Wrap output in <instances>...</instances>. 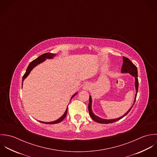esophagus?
I'll list each match as a JSON object with an SVG mask.
<instances>
[{"instance_id":"34e87169","label":"esophagus","mask_w":157,"mask_h":157,"mask_svg":"<svg viewBox=\"0 0 157 157\" xmlns=\"http://www.w3.org/2000/svg\"><path fill=\"white\" fill-rule=\"evenodd\" d=\"M90 85L89 83H86L83 85V90H90Z\"/></svg>"}]
</instances>
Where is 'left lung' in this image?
Returning <instances> with one entry per match:
<instances>
[{
    "label": "left lung",
    "mask_w": 157,
    "mask_h": 157,
    "mask_svg": "<svg viewBox=\"0 0 157 157\" xmlns=\"http://www.w3.org/2000/svg\"><path fill=\"white\" fill-rule=\"evenodd\" d=\"M121 72L122 74H129L132 76H133L135 78V95L134 100L132 106L129 109V110L126 112L123 116L114 118V119H105L100 118L97 115H95L94 112L92 110V97L90 95V100H89V105H88V110H89V113H90V116L92 118V119L95 121V122H97L98 123H101V124H108V123H112L113 122H115L122 118H123L124 116H126L129 111L131 110L132 108L133 107L134 105L135 101L136 100V97L138 92V71H137V67L127 57H123V65L121 69Z\"/></svg>",
    "instance_id": "left-lung-1"
}]
</instances>
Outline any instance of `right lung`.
Instances as JSON below:
<instances>
[{
    "label": "right lung",
    "mask_w": 157,
    "mask_h": 157,
    "mask_svg": "<svg viewBox=\"0 0 157 157\" xmlns=\"http://www.w3.org/2000/svg\"><path fill=\"white\" fill-rule=\"evenodd\" d=\"M56 56V54H52V53L48 52V53H45V54H44L40 56L38 58H37V59H35L34 60L32 61V62L29 63V65H28V67L26 70V72L25 73V74H24L23 76L22 83V85H23V82L24 80L28 76V75L30 74L31 71L33 69L34 67H36V66H37V65H39L40 63H43L44 62H45V60H46V59H54V57H55ZM77 93H78L77 92H75V93L71 97V100L72 98L73 97H74L75 95H77ZM67 106H68V105H67ZM67 109H66L65 113H64L63 114V115L61 116L59 119H57V120H55V121H51V122H45V121H40V122H41V123H45V124H56V123H59L61 122V121L65 118V117L67 116Z\"/></svg>",
    "instance_id": "right-lung-1"
}]
</instances>
